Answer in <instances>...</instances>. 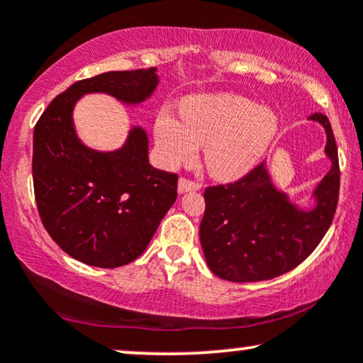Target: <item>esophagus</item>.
Instances as JSON below:
<instances>
[{"mask_svg": "<svg viewBox=\"0 0 363 363\" xmlns=\"http://www.w3.org/2000/svg\"><path fill=\"white\" fill-rule=\"evenodd\" d=\"M201 185L198 182H193V180H188V178H180V182H178V191L180 193H185V191H195V190H200Z\"/></svg>", "mask_w": 363, "mask_h": 363, "instance_id": "obj_1", "label": "esophagus"}]
</instances>
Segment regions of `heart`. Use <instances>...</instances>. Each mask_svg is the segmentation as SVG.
<instances>
[{
  "mask_svg": "<svg viewBox=\"0 0 363 363\" xmlns=\"http://www.w3.org/2000/svg\"><path fill=\"white\" fill-rule=\"evenodd\" d=\"M279 130L271 108L245 97L196 96L183 104V116L162 107L155 122L158 155L168 167L180 165L205 145L206 167L221 180H236L266 155Z\"/></svg>",
  "mask_w": 363,
  "mask_h": 363,
  "instance_id": "1",
  "label": "heart"
}]
</instances>
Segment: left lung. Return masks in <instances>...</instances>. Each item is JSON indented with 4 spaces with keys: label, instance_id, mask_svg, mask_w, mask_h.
Instances as JSON below:
<instances>
[{
    "label": "left lung",
    "instance_id": "obj_1",
    "mask_svg": "<svg viewBox=\"0 0 363 363\" xmlns=\"http://www.w3.org/2000/svg\"><path fill=\"white\" fill-rule=\"evenodd\" d=\"M309 118L324 125L332 160L315 190L314 210L291 205L272 186L264 162L236 182L205 188L200 240L208 266L221 279L255 282L286 274L311 256L332 225L340 188L335 137L324 113Z\"/></svg>",
    "mask_w": 363,
    "mask_h": 363
}]
</instances>
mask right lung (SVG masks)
Returning a JSON list of instances; mask_svg holds the SVG:
<instances>
[{
  "label": "right lung",
  "mask_w": 363,
  "mask_h": 363,
  "mask_svg": "<svg viewBox=\"0 0 363 363\" xmlns=\"http://www.w3.org/2000/svg\"><path fill=\"white\" fill-rule=\"evenodd\" d=\"M155 67L82 79L52 99L34 127L33 185L39 216L64 252L89 266H125L145 251L177 200L178 175L148 163V140L133 128L121 150L84 147L72 107L87 92L138 104L157 87Z\"/></svg>",
  "instance_id": "right-lung-1"
}]
</instances>
